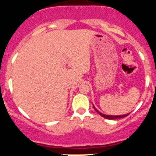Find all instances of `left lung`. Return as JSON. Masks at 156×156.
<instances>
[{
    "mask_svg": "<svg viewBox=\"0 0 156 156\" xmlns=\"http://www.w3.org/2000/svg\"><path fill=\"white\" fill-rule=\"evenodd\" d=\"M94 106V109H95L96 111H97V112H98L99 114L100 115L103 116V118H105V119H110V120H114V119H123V118L127 117V116L129 114H130V113H127V114H125V115H104V114H103V113H101V112H99L98 110L97 109V108H96L95 107H94V106Z\"/></svg>",
    "mask_w": 156,
    "mask_h": 156,
    "instance_id": "left-lung-1",
    "label": "left lung"
}]
</instances>
